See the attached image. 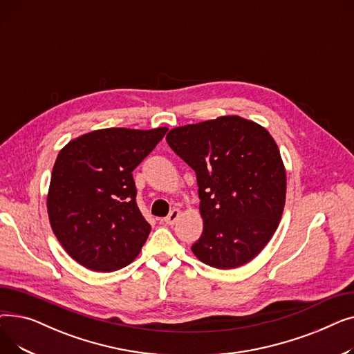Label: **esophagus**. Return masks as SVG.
I'll return each mask as SVG.
<instances>
[{
  "label": "esophagus",
  "instance_id": "obj_1",
  "mask_svg": "<svg viewBox=\"0 0 354 354\" xmlns=\"http://www.w3.org/2000/svg\"><path fill=\"white\" fill-rule=\"evenodd\" d=\"M179 216H180V211H179V209H174L169 215H167V216L163 219V222H165L166 225H174Z\"/></svg>",
  "mask_w": 354,
  "mask_h": 354
}]
</instances>
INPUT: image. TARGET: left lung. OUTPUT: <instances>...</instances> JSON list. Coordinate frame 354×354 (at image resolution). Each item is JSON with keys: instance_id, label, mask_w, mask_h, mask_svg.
<instances>
[{"instance_id": "8db88e82", "label": "left lung", "mask_w": 354, "mask_h": 354, "mask_svg": "<svg viewBox=\"0 0 354 354\" xmlns=\"http://www.w3.org/2000/svg\"><path fill=\"white\" fill-rule=\"evenodd\" d=\"M166 142L196 174L203 232L195 257L219 270L250 263L270 243L286 205V166L274 138L228 115L175 127Z\"/></svg>"}]
</instances>
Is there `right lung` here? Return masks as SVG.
<instances>
[{
    "instance_id": "add662e5",
    "label": "right lung",
    "mask_w": 354,
    "mask_h": 354,
    "mask_svg": "<svg viewBox=\"0 0 354 354\" xmlns=\"http://www.w3.org/2000/svg\"><path fill=\"white\" fill-rule=\"evenodd\" d=\"M167 127H107L70 140L54 162L47 194L50 225L87 270L111 272L139 255L151 232L136 203L135 167Z\"/></svg>"
}]
</instances>
